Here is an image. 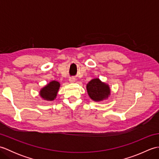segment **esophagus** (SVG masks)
Listing matches in <instances>:
<instances>
[{"label":"esophagus","instance_id":"obj_1","mask_svg":"<svg viewBox=\"0 0 159 159\" xmlns=\"http://www.w3.org/2000/svg\"><path fill=\"white\" fill-rule=\"evenodd\" d=\"M69 81H70V83H74V82L76 81V79L74 77H71V78H70Z\"/></svg>","mask_w":159,"mask_h":159}]
</instances>
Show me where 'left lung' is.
<instances>
[{"label":"left lung","instance_id":"8db88e82","mask_svg":"<svg viewBox=\"0 0 159 159\" xmlns=\"http://www.w3.org/2000/svg\"><path fill=\"white\" fill-rule=\"evenodd\" d=\"M87 91L90 98L95 102L107 100L111 95V89L108 84L96 78L91 80L87 85Z\"/></svg>","mask_w":159,"mask_h":159}]
</instances>
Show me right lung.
<instances>
[{"label":"right lung","instance_id":"obj_1","mask_svg":"<svg viewBox=\"0 0 159 159\" xmlns=\"http://www.w3.org/2000/svg\"><path fill=\"white\" fill-rule=\"evenodd\" d=\"M59 87L60 83L58 81L52 80L42 87L39 91V96L44 100L52 101L56 98Z\"/></svg>","mask_w":159,"mask_h":159}]
</instances>
